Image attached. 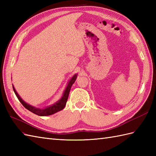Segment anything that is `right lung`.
Returning a JSON list of instances; mask_svg holds the SVG:
<instances>
[{
  "label": "right lung",
  "mask_w": 156,
  "mask_h": 156,
  "mask_svg": "<svg viewBox=\"0 0 156 156\" xmlns=\"http://www.w3.org/2000/svg\"><path fill=\"white\" fill-rule=\"evenodd\" d=\"M77 76H78L77 74H75L70 78V80L68 81V84L66 87V89L64 90V92H63V94L59 100H58L57 102H55V103H54L50 106H48V107H46L45 108H37L27 103V102L23 101L21 98V97L19 95V94L17 93V92L16 91L14 86L13 85H12V88H13V90H14L15 94L16 96V97H17V98L19 99V101L21 102V103L24 106V107L27 108V110L32 112L33 113L39 116H48V115L54 114L58 111H62V109L65 107V106L66 105V102H67L68 98L69 91H70L72 84L74 83L76 80Z\"/></svg>",
  "instance_id": "add662e5"
}]
</instances>
